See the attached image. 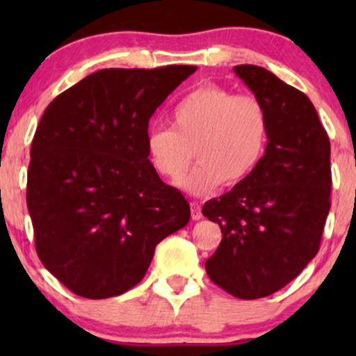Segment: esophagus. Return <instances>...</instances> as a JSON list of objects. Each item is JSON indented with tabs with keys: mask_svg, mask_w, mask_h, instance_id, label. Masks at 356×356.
Instances as JSON below:
<instances>
[{
	"mask_svg": "<svg viewBox=\"0 0 356 356\" xmlns=\"http://www.w3.org/2000/svg\"><path fill=\"white\" fill-rule=\"evenodd\" d=\"M191 217H193V220H199V218H202L201 204L199 202H191Z\"/></svg>",
	"mask_w": 356,
	"mask_h": 356,
	"instance_id": "34e87169",
	"label": "esophagus"
}]
</instances>
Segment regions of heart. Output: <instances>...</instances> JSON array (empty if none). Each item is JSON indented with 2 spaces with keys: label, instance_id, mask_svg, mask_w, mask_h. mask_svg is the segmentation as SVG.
<instances>
[{
  "label": "heart",
  "instance_id": "heart-1",
  "mask_svg": "<svg viewBox=\"0 0 356 356\" xmlns=\"http://www.w3.org/2000/svg\"><path fill=\"white\" fill-rule=\"evenodd\" d=\"M267 134L269 118L256 97L206 84L178 102L172 128L149 131L145 149L155 172L172 181L183 177L196 155L199 165L181 188L204 196L222 183L235 186L250 177L264 155Z\"/></svg>",
  "mask_w": 356,
  "mask_h": 356
}]
</instances>
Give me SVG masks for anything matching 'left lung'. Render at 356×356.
<instances>
[{
	"label": "left lung",
	"instance_id": "1",
	"mask_svg": "<svg viewBox=\"0 0 356 356\" xmlns=\"http://www.w3.org/2000/svg\"><path fill=\"white\" fill-rule=\"evenodd\" d=\"M233 71L264 105L269 143L250 177L204 204L222 230L206 270L230 295L256 300L284 289L318 254L330 209V143L303 92L261 66Z\"/></svg>",
	"mask_w": 356,
	"mask_h": 356
}]
</instances>
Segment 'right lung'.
Here are the masks:
<instances>
[{
  "instance_id": "add662e5",
  "label": "right lung",
  "mask_w": 356,
  "mask_h": 356,
  "mask_svg": "<svg viewBox=\"0 0 356 356\" xmlns=\"http://www.w3.org/2000/svg\"><path fill=\"white\" fill-rule=\"evenodd\" d=\"M196 66L100 70L63 92L37 126L27 209L42 264L72 293L118 296L147 272L155 246L189 222L145 149L149 120Z\"/></svg>"
}]
</instances>
